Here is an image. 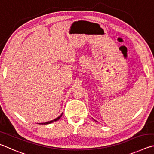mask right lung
I'll list each match as a JSON object with an SVG mask.
<instances>
[{"label": "right lung", "instance_id": "add662e5", "mask_svg": "<svg viewBox=\"0 0 154 154\" xmlns=\"http://www.w3.org/2000/svg\"><path fill=\"white\" fill-rule=\"evenodd\" d=\"M62 114H61L60 116H59L58 117V118H55V120H51V121H49V122H45V123H41L42 125H47V124H50V123H52V122H55V121H57L59 118H60L61 116H62Z\"/></svg>", "mask_w": 154, "mask_h": 154}]
</instances>
